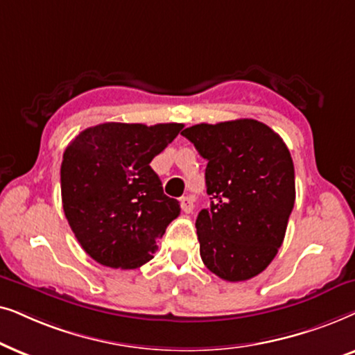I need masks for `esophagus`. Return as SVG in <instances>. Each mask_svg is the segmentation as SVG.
<instances>
[{"label": "esophagus", "mask_w": 355, "mask_h": 355, "mask_svg": "<svg viewBox=\"0 0 355 355\" xmlns=\"http://www.w3.org/2000/svg\"><path fill=\"white\" fill-rule=\"evenodd\" d=\"M180 206H182V209L187 212H191L193 211V207H195V205H193V198L191 196H183V198H180Z\"/></svg>", "instance_id": "esophagus-1"}]
</instances>
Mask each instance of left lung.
<instances>
[{
    "label": "left lung",
    "mask_w": 355,
    "mask_h": 355,
    "mask_svg": "<svg viewBox=\"0 0 355 355\" xmlns=\"http://www.w3.org/2000/svg\"><path fill=\"white\" fill-rule=\"evenodd\" d=\"M206 165L211 206L196 217L202 263L220 279L258 276L277 254L295 201V173L282 138L268 125L242 118L190 126Z\"/></svg>",
    "instance_id": "left-lung-1"
}]
</instances>
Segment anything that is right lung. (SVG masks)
<instances>
[{"label": "right lung", "mask_w": 355, "mask_h": 355, "mask_svg": "<svg viewBox=\"0 0 355 355\" xmlns=\"http://www.w3.org/2000/svg\"><path fill=\"white\" fill-rule=\"evenodd\" d=\"M182 123H102L71 141L61 162V201L78 242L108 268L153 259L180 205L164 195L150 160L177 138Z\"/></svg>", "instance_id": "obj_1"}]
</instances>
